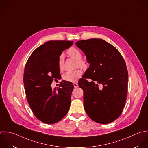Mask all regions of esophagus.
Here are the masks:
<instances>
[{"instance_id":"1","label":"esophagus","mask_w":148,"mask_h":148,"mask_svg":"<svg viewBox=\"0 0 148 148\" xmlns=\"http://www.w3.org/2000/svg\"><path fill=\"white\" fill-rule=\"evenodd\" d=\"M73 85H74V86L75 88H77L78 87V84L77 82H74V83H73Z\"/></svg>"}]
</instances>
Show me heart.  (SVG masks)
Listing matches in <instances>:
<instances>
[{
  "mask_svg": "<svg viewBox=\"0 0 148 148\" xmlns=\"http://www.w3.org/2000/svg\"><path fill=\"white\" fill-rule=\"evenodd\" d=\"M67 54L71 58L77 60V66H79L81 67H84L86 62L84 59H82V53L77 48L75 47L70 48L67 51ZM58 68L60 71H62L64 69V56L63 54H61L58 58ZM82 71L79 69H76L73 71H69L64 74L63 76V78L64 80L69 82H76L78 79L82 75Z\"/></svg>",
  "mask_w": 148,
  "mask_h": 148,
  "instance_id": "heart-1",
  "label": "heart"
}]
</instances>
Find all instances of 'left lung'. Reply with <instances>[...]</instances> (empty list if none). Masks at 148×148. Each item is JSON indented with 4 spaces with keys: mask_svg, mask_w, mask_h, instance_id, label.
<instances>
[{
    "mask_svg": "<svg viewBox=\"0 0 148 148\" xmlns=\"http://www.w3.org/2000/svg\"><path fill=\"white\" fill-rule=\"evenodd\" d=\"M85 54L89 67L78 82L84 91V106L93 121L108 124L121 115L126 101L128 71L119 51L103 39L90 38L75 43ZM85 78L92 81L89 82ZM103 85L102 89L98 85Z\"/></svg>",
    "mask_w": 148,
    "mask_h": 148,
    "instance_id": "obj_1",
    "label": "left lung"
}]
</instances>
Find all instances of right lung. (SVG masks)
I'll return each mask as SVG.
<instances>
[{
	"instance_id": "obj_1",
	"label": "right lung",
	"mask_w": 148,
	"mask_h": 148,
	"mask_svg": "<svg viewBox=\"0 0 148 148\" xmlns=\"http://www.w3.org/2000/svg\"><path fill=\"white\" fill-rule=\"evenodd\" d=\"M73 44L69 41H49L37 48L26 63L23 83L28 104L35 115L46 124H53L67 114L74 89L72 82L62 81L58 89L51 85L60 77L58 60L63 51Z\"/></svg>"
}]
</instances>
